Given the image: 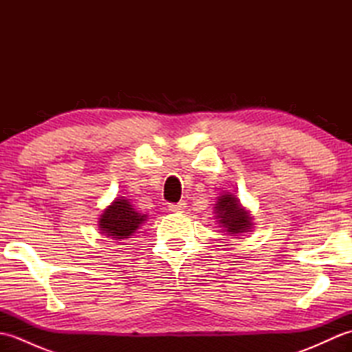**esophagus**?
<instances>
[{
	"instance_id": "1",
	"label": "esophagus",
	"mask_w": 352,
	"mask_h": 352,
	"mask_svg": "<svg viewBox=\"0 0 352 352\" xmlns=\"http://www.w3.org/2000/svg\"><path fill=\"white\" fill-rule=\"evenodd\" d=\"M186 207H188V203L186 201H180L178 204H170L169 206V212L172 213H183L186 210Z\"/></svg>"
}]
</instances>
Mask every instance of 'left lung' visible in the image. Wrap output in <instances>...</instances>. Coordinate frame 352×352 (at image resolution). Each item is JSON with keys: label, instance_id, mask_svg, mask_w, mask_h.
Returning a JSON list of instances; mask_svg holds the SVG:
<instances>
[{"label": "left lung", "instance_id": "obj_1", "mask_svg": "<svg viewBox=\"0 0 352 352\" xmlns=\"http://www.w3.org/2000/svg\"><path fill=\"white\" fill-rule=\"evenodd\" d=\"M219 227L228 236H242L252 228V214L231 192H222L213 207Z\"/></svg>", "mask_w": 352, "mask_h": 352}]
</instances>
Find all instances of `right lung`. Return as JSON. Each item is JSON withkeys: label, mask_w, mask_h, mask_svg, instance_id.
I'll return each instance as SVG.
<instances>
[{"label": "right lung", "mask_w": 352, "mask_h": 352, "mask_svg": "<svg viewBox=\"0 0 352 352\" xmlns=\"http://www.w3.org/2000/svg\"><path fill=\"white\" fill-rule=\"evenodd\" d=\"M146 219L148 214L139 213L125 197H116L100 214L98 227L101 234L106 237L113 241H125L136 233Z\"/></svg>", "instance_id": "right-lung-1"}]
</instances>
